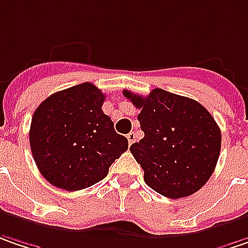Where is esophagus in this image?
Segmentation results:
<instances>
[{
	"label": "esophagus",
	"instance_id": "obj_1",
	"mask_svg": "<svg viewBox=\"0 0 248 248\" xmlns=\"http://www.w3.org/2000/svg\"><path fill=\"white\" fill-rule=\"evenodd\" d=\"M127 141H129V144H132L135 140H136V135H135V132H130V133H127Z\"/></svg>",
	"mask_w": 248,
	"mask_h": 248
}]
</instances>
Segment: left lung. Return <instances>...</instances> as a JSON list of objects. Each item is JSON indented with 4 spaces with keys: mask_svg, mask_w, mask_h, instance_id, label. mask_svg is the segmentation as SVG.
Masks as SVG:
<instances>
[{
    "mask_svg": "<svg viewBox=\"0 0 248 248\" xmlns=\"http://www.w3.org/2000/svg\"><path fill=\"white\" fill-rule=\"evenodd\" d=\"M140 109L144 138L130 153L144 171V182L163 197L178 199L201 189L215 171L222 135L213 116L199 102L154 88L147 96L124 90Z\"/></svg>",
    "mask_w": 248,
    "mask_h": 248,
    "instance_id": "left-lung-1",
    "label": "left lung"
}]
</instances>
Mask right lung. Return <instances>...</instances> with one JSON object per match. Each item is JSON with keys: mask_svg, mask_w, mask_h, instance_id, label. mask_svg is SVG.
Returning <instances> with one entry per match:
<instances>
[{"mask_svg": "<svg viewBox=\"0 0 248 248\" xmlns=\"http://www.w3.org/2000/svg\"><path fill=\"white\" fill-rule=\"evenodd\" d=\"M105 95L84 82L47 96L35 110L29 143L40 174L51 185L78 191L104 180L127 150L102 112Z\"/></svg>", "mask_w": 248, "mask_h": 248, "instance_id": "add662e5", "label": "right lung"}]
</instances>
